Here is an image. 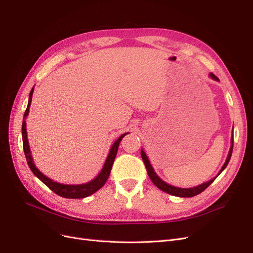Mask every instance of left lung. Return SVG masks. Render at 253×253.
Listing matches in <instances>:
<instances>
[{
	"mask_svg": "<svg viewBox=\"0 0 253 253\" xmlns=\"http://www.w3.org/2000/svg\"><path fill=\"white\" fill-rule=\"evenodd\" d=\"M210 77H211L212 79H214V80L218 81V78L216 77L215 75L212 74V73H210ZM232 150H233V136H232V138H231V147H230V151H229L228 157H227V159H226V162H225L224 166L221 167V169H220V171L218 172L217 176H218L221 172H223V171L225 170V168L227 167V165H228V163H229V160H230L231 155H232ZM141 158H142V160H143L145 168H147V172H148L149 177L151 178V180L153 181V183H154V185H155L158 189L164 191V192H166V193H168V194L174 195V196H179V197H192V196H195V195H197V194L202 193L203 191L206 190L207 188H208V187L211 185V183H212L214 180H215V178L217 177V176H216V177L212 178L211 180L207 181V182H205V183H202V185L197 186V187H194V188H188V189H186V188L173 187V186H171V185H168L167 182H165L163 179H160V178L158 177V175L154 172V169H153V168H152V166H151V164H150V160H149V158L147 157V155H145V153L143 152V150H141Z\"/></svg>",
	"mask_w": 253,
	"mask_h": 253,
	"instance_id": "8db88e82",
	"label": "left lung"
}]
</instances>
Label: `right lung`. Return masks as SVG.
<instances>
[{"instance_id": "obj_1", "label": "right lung", "mask_w": 253, "mask_h": 253, "mask_svg": "<svg viewBox=\"0 0 253 253\" xmlns=\"http://www.w3.org/2000/svg\"><path fill=\"white\" fill-rule=\"evenodd\" d=\"M33 93H34V87L33 89L30 90L29 93V99H28V104H27V109L24 113V117H23V124H22V138H23V149H24V153H25V157L27 160V164L30 168L32 172L39 178L43 183H45L51 191H53L56 194H58L59 196H62L65 198H84L87 197L91 194H94L95 192L102 188L104 186V183L108 180L111 170H112V166L115 160V157L117 155V151H118V147L119 143L121 141V139L127 134L125 133L122 134L119 138L114 142V144L112 145V148L110 150V153L108 155V158H106L104 166L102 168L101 172L99 173L96 178H94L93 180H90L86 183H82V185H63V183H59L57 181H53L50 178H48L47 176H45L43 173H41L39 170L37 169L34 160H33V156L30 154V149H29V144H28V139H27V132H26V122L25 119L27 117V115L29 113V106L30 103H32V99H33Z\"/></svg>"}]
</instances>
